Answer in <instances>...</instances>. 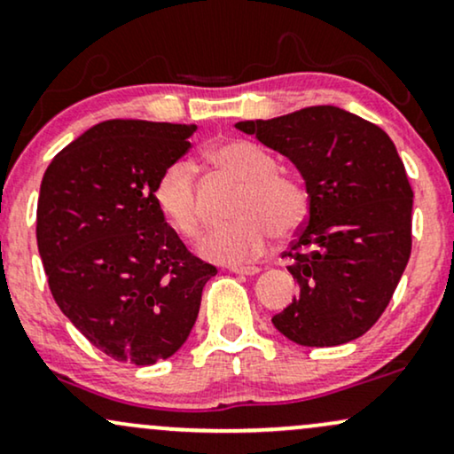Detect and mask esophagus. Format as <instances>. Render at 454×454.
I'll return each instance as SVG.
<instances>
[{"label": "esophagus", "instance_id": "esophagus-1", "mask_svg": "<svg viewBox=\"0 0 454 454\" xmlns=\"http://www.w3.org/2000/svg\"><path fill=\"white\" fill-rule=\"evenodd\" d=\"M229 271H233V274H242V276H254L259 274V268H254V265H229Z\"/></svg>", "mask_w": 454, "mask_h": 454}]
</instances>
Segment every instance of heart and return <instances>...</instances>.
I'll use <instances>...</instances> for the list:
<instances>
[{
  "instance_id": "heart-1",
  "label": "heart",
  "mask_w": 454,
  "mask_h": 454,
  "mask_svg": "<svg viewBox=\"0 0 454 454\" xmlns=\"http://www.w3.org/2000/svg\"><path fill=\"white\" fill-rule=\"evenodd\" d=\"M210 161L242 183L233 201L236 221L207 233L201 253L221 263H244L265 253L271 236L293 238L310 212V193L295 176L278 169L271 153L250 140H225L210 148ZM154 204L178 236L193 239L204 227L193 163H169L154 183Z\"/></svg>"
}]
</instances>
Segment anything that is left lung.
Listing matches in <instances>:
<instances>
[{
    "label": "left lung",
    "mask_w": 454,
    "mask_h": 454,
    "mask_svg": "<svg viewBox=\"0 0 454 454\" xmlns=\"http://www.w3.org/2000/svg\"><path fill=\"white\" fill-rule=\"evenodd\" d=\"M238 129L297 165L310 212L282 253L300 295L271 318L301 346L361 338L387 310L412 253V186L395 144L374 122L312 106Z\"/></svg>",
    "instance_id": "1"
}]
</instances>
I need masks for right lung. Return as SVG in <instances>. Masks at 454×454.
Here are the masks:
<instances>
[{
    "label": "right lung",
    "instance_id": "1",
    "mask_svg": "<svg viewBox=\"0 0 454 454\" xmlns=\"http://www.w3.org/2000/svg\"><path fill=\"white\" fill-rule=\"evenodd\" d=\"M193 133L172 122H99L42 178L35 236L48 286L74 327L119 364L172 356L218 271L184 247L153 197Z\"/></svg>",
    "mask_w": 454,
    "mask_h": 454
}]
</instances>
